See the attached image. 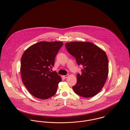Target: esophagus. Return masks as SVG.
<instances>
[{"instance_id":"esophagus-1","label":"esophagus","mask_w":130,"mask_h":130,"mask_svg":"<svg viewBox=\"0 0 130 130\" xmlns=\"http://www.w3.org/2000/svg\"><path fill=\"white\" fill-rule=\"evenodd\" d=\"M68 75H64V76H63V77L64 78H67V77H68Z\"/></svg>"}]
</instances>
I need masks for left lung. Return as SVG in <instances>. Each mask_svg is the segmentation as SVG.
Listing matches in <instances>:
<instances>
[{
    "instance_id": "8db88e82",
    "label": "left lung",
    "mask_w": 130,
    "mask_h": 130,
    "mask_svg": "<svg viewBox=\"0 0 130 130\" xmlns=\"http://www.w3.org/2000/svg\"><path fill=\"white\" fill-rule=\"evenodd\" d=\"M68 52L77 64L83 65L81 73L77 75L76 84L73 86L77 95L90 98L97 95L104 86L108 77L109 63L105 52L91 42H72L65 44Z\"/></svg>"
}]
</instances>
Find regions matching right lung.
<instances>
[{"label": "right lung", "mask_w": 130, "mask_h": 130, "mask_svg": "<svg viewBox=\"0 0 130 130\" xmlns=\"http://www.w3.org/2000/svg\"><path fill=\"white\" fill-rule=\"evenodd\" d=\"M62 42L41 41L27 49L21 59L20 72L23 84L34 97L46 99L54 96L61 78L50 72Z\"/></svg>", "instance_id": "right-lung-1"}]
</instances>
